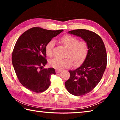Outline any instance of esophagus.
<instances>
[{"instance_id": "esophagus-1", "label": "esophagus", "mask_w": 120, "mask_h": 120, "mask_svg": "<svg viewBox=\"0 0 120 120\" xmlns=\"http://www.w3.org/2000/svg\"><path fill=\"white\" fill-rule=\"evenodd\" d=\"M61 71V70H57V69L56 70V74H58V73H59Z\"/></svg>"}]
</instances>
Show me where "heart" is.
Listing matches in <instances>:
<instances>
[{"label":"heart","instance_id":"b5f03b06","mask_svg":"<svg viewBox=\"0 0 120 120\" xmlns=\"http://www.w3.org/2000/svg\"><path fill=\"white\" fill-rule=\"evenodd\" d=\"M60 41L68 49L64 59H53L50 61L49 64L52 67L57 70H62L75 66H79L87 57L88 52V44L85 41H79L78 38L72 35H66L60 38ZM54 46L53 41H50L45 46L46 55L52 56Z\"/></svg>","mask_w":120,"mask_h":120}]
</instances>
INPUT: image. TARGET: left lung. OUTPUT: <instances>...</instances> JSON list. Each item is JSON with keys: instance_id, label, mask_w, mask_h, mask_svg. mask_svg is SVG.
I'll return each mask as SVG.
<instances>
[{"instance_id": "obj_1", "label": "left lung", "mask_w": 120, "mask_h": 120, "mask_svg": "<svg viewBox=\"0 0 120 120\" xmlns=\"http://www.w3.org/2000/svg\"><path fill=\"white\" fill-rule=\"evenodd\" d=\"M68 33L82 38L88 46L84 62L76 69L69 71L70 78L65 82L70 94L82 96L91 92L101 81L106 67V51L102 39L94 32L78 29Z\"/></svg>"}]
</instances>
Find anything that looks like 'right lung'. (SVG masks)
<instances>
[{"label": "right lung", "instance_id": "right-lung-1", "mask_svg": "<svg viewBox=\"0 0 120 120\" xmlns=\"http://www.w3.org/2000/svg\"><path fill=\"white\" fill-rule=\"evenodd\" d=\"M63 31L33 27L18 38L12 53V64L19 82L28 90L42 93L49 87L50 76L56 72L53 68H43L47 64L45 46Z\"/></svg>", "mask_w": 120, "mask_h": 120}]
</instances>
